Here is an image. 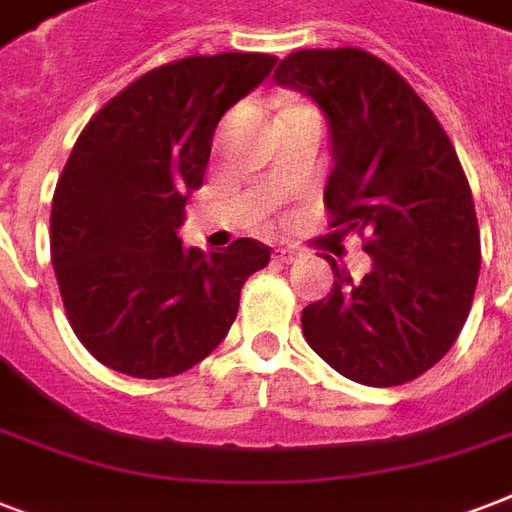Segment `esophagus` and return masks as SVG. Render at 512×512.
I'll return each mask as SVG.
<instances>
[{"label":"esophagus","instance_id":"esophagus-1","mask_svg":"<svg viewBox=\"0 0 512 512\" xmlns=\"http://www.w3.org/2000/svg\"><path fill=\"white\" fill-rule=\"evenodd\" d=\"M273 260H276V263H281V265H292V263H297V260H300V252H297V249L281 247V249H276Z\"/></svg>","mask_w":512,"mask_h":512}]
</instances>
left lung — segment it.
Returning <instances> with one entry per match:
<instances>
[{
    "label": "left lung",
    "instance_id": "8db88e82",
    "mask_svg": "<svg viewBox=\"0 0 512 512\" xmlns=\"http://www.w3.org/2000/svg\"><path fill=\"white\" fill-rule=\"evenodd\" d=\"M276 84L305 92L329 124L332 225L366 236L356 281L327 257L335 287L303 311V335L335 372L390 388L438 364L465 327L481 271L468 177L420 95L356 47L300 50Z\"/></svg>",
    "mask_w": 512,
    "mask_h": 512
}]
</instances>
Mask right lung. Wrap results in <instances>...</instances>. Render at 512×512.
Listing matches in <instances>:
<instances>
[{"label":"right lung","mask_w":512,"mask_h":512,"mask_svg":"<svg viewBox=\"0 0 512 512\" xmlns=\"http://www.w3.org/2000/svg\"><path fill=\"white\" fill-rule=\"evenodd\" d=\"M276 60L220 52L154 68L76 140L52 196V268L76 337L108 369L143 380L188 372L225 340L244 281L271 260L255 239L183 247L177 228L220 116Z\"/></svg>","instance_id":"add662e5"}]
</instances>
